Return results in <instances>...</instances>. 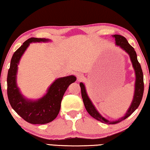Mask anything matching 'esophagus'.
<instances>
[{"label": "esophagus", "mask_w": 150, "mask_h": 150, "mask_svg": "<svg viewBox=\"0 0 150 150\" xmlns=\"http://www.w3.org/2000/svg\"><path fill=\"white\" fill-rule=\"evenodd\" d=\"M83 77H84V76H83V74H81V73H78V74L77 75V80L79 81H81L83 79Z\"/></svg>", "instance_id": "esophagus-1"}]
</instances>
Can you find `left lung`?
Listing matches in <instances>:
<instances>
[{
    "label": "left lung",
    "mask_w": 150,
    "mask_h": 150,
    "mask_svg": "<svg viewBox=\"0 0 150 150\" xmlns=\"http://www.w3.org/2000/svg\"><path fill=\"white\" fill-rule=\"evenodd\" d=\"M115 38V42L116 45L120 47L121 49H122L124 51L129 55L130 56V60L132 63L133 67L135 71L136 74V82H135V91H134V95L133 97L132 102L131 103V105L129 107L128 110L126 111V115L123 117L118 119L117 120L115 121H110L104 118L102 115L96 110L95 106L93 105L92 102L89 98H88L87 91L85 89V85L83 83H80V87L81 90V96L83 100V103L85 106V108L88 113L95 118L96 120L101 122L103 123L108 124H115L118 122H120L121 121L125 120L128 116H130L134 111H135L140 104L142 96H143L144 89V75L141 65L138 62V59H137L136 53L134 50V47L129 44V43L127 41L126 38H124L122 35L115 34L112 35Z\"/></svg>",
    "instance_id": "1"
}]
</instances>
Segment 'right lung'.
<instances>
[{
	"label": "right lung",
	"instance_id": "right-lung-1",
	"mask_svg": "<svg viewBox=\"0 0 150 150\" xmlns=\"http://www.w3.org/2000/svg\"><path fill=\"white\" fill-rule=\"evenodd\" d=\"M50 40L31 38L25 41L12 55L7 76V95L12 108L28 122L33 124L49 123L59 112L63 95L69 85L76 81L74 75L58 78L48 88L47 93L36 100H28L20 92L16 84L18 65L32 42H47Z\"/></svg>",
	"mask_w": 150,
	"mask_h": 150
}]
</instances>
